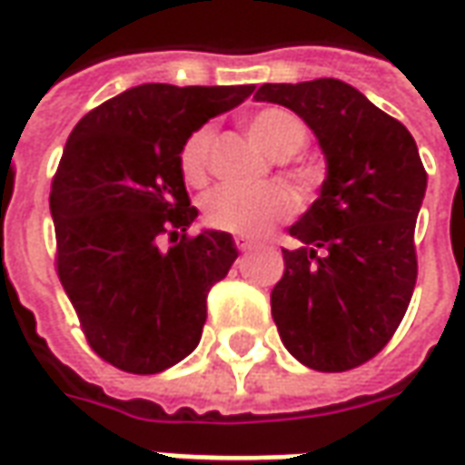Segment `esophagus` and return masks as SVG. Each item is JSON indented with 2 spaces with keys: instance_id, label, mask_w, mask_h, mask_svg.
<instances>
[{
  "instance_id": "34e87169",
  "label": "esophagus",
  "mask_w": 465,
  "mask_h": 465,
  "mask_svg": "<svg viewBox=\"0 0 465 465\" xmlns=\"http://www.w3.org/2000/svg\"><path fill=\"white\" fill-rule=\"evenodd\" d=\"M235 245H238V250H242V252L255 250V242H252L250 238H245V235H238V238H235Z\"/></svg>"
}]
</instances>
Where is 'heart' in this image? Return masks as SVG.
<instances>
[{
	"label": "heart",
	"mask_w": 465,
	"mask_h": 465,
	"mask_svg": "<svg viewBox=\"0 0 465 465\" xmlns=\"http://www.w3.org/2000/svg\"><path fill=\"white\" fill-rule=\"evenodd\" d=\"M248 134L260 153L270 160H291L308 144V127L295 112L285 107H265L248 120ZM213 150V130L200 127L187 137L180 150V170L190 185L207 180V164ZM291 195L278 185L265 187H215L203 197V217L210 227L258 238L265 230L291 215Z\"/></svg>",
	"instance_id": "b5f03b06"
}]
</instances>
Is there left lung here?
<instances>
[{
	"instance_id": "8db88e82",
	"label": "left lung",
	"mask_w": 465,
	"mask_h": 465,
	"mask_svg": "<svg viewBox=\"0 0 465 465\" xmlns=\"http://www.w3.org/2000/svg\"><path fill=\"white\" fill-rule=\"evenodd\" d=\"M255 100L295 112L325 154L321 195L288 230L301 248L282 250L272 321L302 365L351 371L383 351L416 288L413 232L428 183L416 140L332 77L262 84Z\"/></svg>"
}]
</instances>
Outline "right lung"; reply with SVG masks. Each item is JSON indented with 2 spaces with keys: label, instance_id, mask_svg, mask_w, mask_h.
Instances as JSON below:
<instances>
[{
  "label": "right lung",
  "instance_id": "obj_1",
  "mask_svg": "<svg viewBox=\"0 0 465 465\" xmlns=\"http://www.w3.org/2000/svg\"><path fill=\"white\" fill-rule=\"evenodd\" d=\"M255 84H137L87 112L69 134L49 210L57 275L92 351L120 371L163 373L200 343L207 292L238 258L230 232L190 238L180 150ZM173 245L164 251L162 240Z\"/></svg>",
  "mask_w": 465,
  "mask_h": 465
}]
</instances>
